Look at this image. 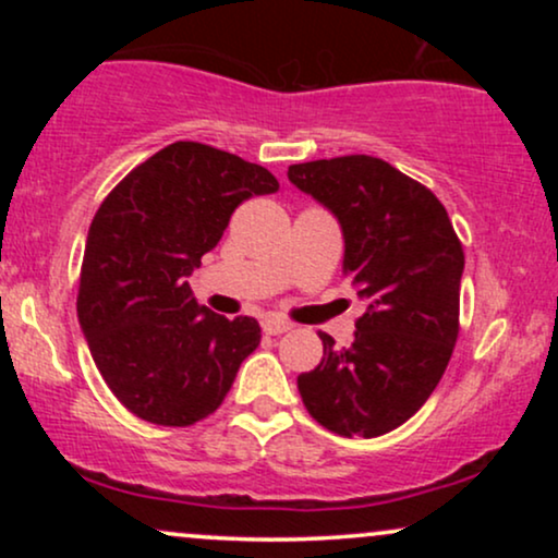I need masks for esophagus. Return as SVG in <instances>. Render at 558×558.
Segmentation results:
<instances>
[{
    "label": "esophagus",
    "instance_id": "obj_1",
    "mask_svg": "<svg viewBox=\"0 0 558 558\" xmlns=\"http://www.w3.org/2000/svg\"><path fill=\"white\" fill-rule=\"evenodd\" d=\"M262 330H265L267 336H283V332L291 330V323H286V319H278V317H267L265 323H262Z\"/></svg>",
    "mask_w": 558,
    "mask_h": 558
}]
</instances>
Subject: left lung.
I'll list each match as a JSON object with an SVG mask.
<instances>
[{
    "label": "left lung",
    "instance_id": "obj_1",
    "mask_svg": "<svg viewBox=\"0 0 558 558\" xmlns=\"http://www.w3.org/2000/svg\"><path fill=\"white\" fill-rule=\"evenodd\" d=\"M343 228V278L364 301L354 341L323 338V362L299 375L306 412L343 438L396 430L430 399L459 338L464 248L427 185L377 157L288 168Z\"/></svg>",
    "mask_w": 558,
    "mask_h": 558
}]
</instances>
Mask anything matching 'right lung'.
I'll return each instance as SVG.
<instances>
[{
	"mask_svg": "<svg viewBox=\"0 0 558 558\" xmlns=\"http://www.w3.org/2000/svg\"><path fill=\"white\" fill-rule=\"evenodd\" d=\"M278 191L262 165L175 141L133 168L96 209L78 283L94 364L131 414L162 427L209 417L262 341L254 317H220L189 275L241 202Z\"/></svg>",
	"mask_w": 558,
	"mask_h": 558,
	"instance_id": "1",
	"label": "right lung"
}]
</instances>
